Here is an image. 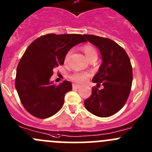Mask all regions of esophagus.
Wrapping results in <instances>:
<instances>
[{"instance_id":"esophagus-1","label":"esophagus","mask_w":152,"mask_h":152,"mask_svg":"<svg viewBox=\"0 0 152 152\" xmlns=\"http://www.w3.org/2000/svg\"><path fill=\"white\" fill-rule=\"evenodd\" d=\"M81 87V85H73V89H79Z\"/></svg>"}]
</instances>
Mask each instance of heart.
<instances>
[{
    "label": "heart",
    "instance_id": "heart-1",
    "mask_svg": "<svg viewBox=\"0 0 152 152\" xmlns=\"http://www.w3.org/2000/svg\"><path fill=\"white\" fill-rule=\"evenodd\" d=\"M83 50L84 52H85L86 56H87V58L89 60H90V59H93V58H97V51H96V49L94 48V47H93L92 45H85V46L83 47ZM70 55V51H68L67 53L66 56H65V62H67ZM89 76H90V73H85V72H76V73H73V74L70 76V79H71V80H73V82H75L82 83V82H85Z\"/></svg>",
    "mask_w": 152,
    "mask_h": 152
}]
</instances>
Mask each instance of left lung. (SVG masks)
<instances>
[{
	"label": "left lung",
	"mask_w": 152,
	"mask_h": 152,
	"mask_svg": "<svg viewBox=\"0 0 152 152\" xmlns=\"http://www.w3.org/2000/svg\"><path fill=\"white\" fill-rule=\"evenodd\" d=\"M87 40L100 50L102 63L92 81L104 86L102 90L92 89V94L85 101V108L102 118L113 115L126 102L132 84V67L124 48L108 38L84 34Z\"/></svg>",
	"instance_id": "1"
}]
</instances>
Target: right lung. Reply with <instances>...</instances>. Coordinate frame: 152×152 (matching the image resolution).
<instances>
[{"label":"right lung","instance_id":"obj_1","mask_svg":"<svg viewBox=\"0 0 152 152\" xmlns=\"http://www.w3.org/2000/svg\"><path fill=\"white\" fill-rule=\"evenodd\" d=\"M85 42L84 35L48 34L35 39L26 50L17 67L15 87L31 115L47 118L61 110L72 85L68 81L53 84L50 80L53 68L63 65L70 49Z\"/></svg>","mask_w":152,"mask_h":152}]
</instances>
